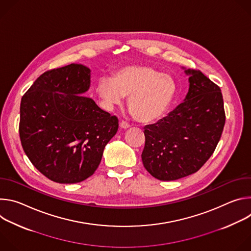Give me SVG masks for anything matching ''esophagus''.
<instances>
[{"label":"esophagus","mask_w":251,"mask_h":251,"mask_svg":"<svg viewBox=\"0 0 251 251\" xmlns=\"http://www.w3.org/2000/svg\"><path fill=\"white\" fill-rule=\"evenodd\" d=\"M120 127H121L122 129H128V128L130 127V124H129L128 122H126V121H124V120H122V121L120 122Z\"/></svg>","instance_id":"obj_1"}]
</instances>
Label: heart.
I'll return each instance as SVG.
<instances>
[{"instance_id":"1","label":"heart","mask_w":251,"mask_h":251,"mask_svg":"<svg viewBox=\"0 0 251 251\" xmlns=\"http://www.w3.org/2000/svg\"><path fill=\"white\" fill-rule=\"evenodd\" d=\"M97 93L107 108L121 105L129 97L131 115L140 122H152L162 117L175 94L174 79L148 65H131L110 77L103 76L97 83Z\"/></svg>"}]
</instances>
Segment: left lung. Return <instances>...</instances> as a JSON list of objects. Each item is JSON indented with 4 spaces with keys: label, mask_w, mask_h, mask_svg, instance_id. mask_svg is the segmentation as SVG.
<instances>
[{
    "label": "left lung",
    "mask_w": 251,
    "mask_h": 251,
    "mask_svg": "<svg viewBox=\"0 0 251 251\" xmlns=\"http://www.w3.org/2000/svg\"><path fill=\"white\" fill-rule=\"evenodd\" d=\"M185 73L190 75L185 101L144 128L142 162L160 181H175L198 172L216 150L226 123L221 88L201 70Z\"/></svg>",
    "instance_id": "obj_1"
}]
</instances>
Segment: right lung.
Returning <instances> with one entry per match:
<instances>
[{
  "instance_id": "add662e5",
  "label": "right lung",
  "mask_w": 251,
  "mask_h": 251,
  "mask_svg": "<svg viewBox=\"0 0 251 251\" xmlns=\"http://www.w3.org/2000/svg\"><path fill=\"white\" fill-rule=\"evenodd\" d=\"M90 86L82 64L46 71L24 94L20 108L23 149L44 176L59 184L79 183L98 168L118 118L81 94Z\"/></svg>"
}]
</instances>
